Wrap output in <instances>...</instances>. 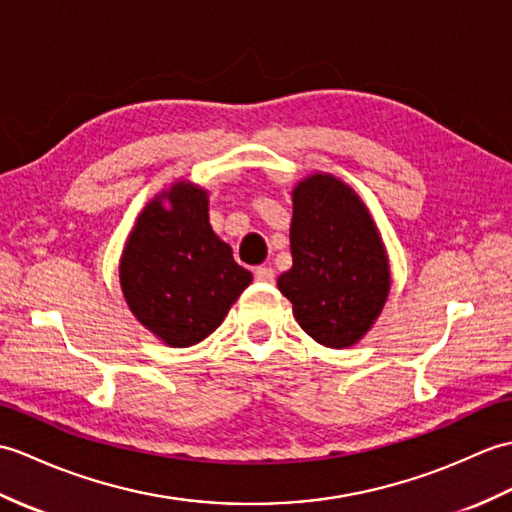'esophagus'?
<instances>
[{"mask_svg":"<svg viewBox=\"0 0 512 512\" xmlns=\"http://www.w3.org/2000/svg\"><path fill=\"white\" fill-rule=\"evenodd\" d=\"M254 278L258 280V282H274L276 280V271L271 269V267H256L254 269Z\"/></svg>","mask_w":512,"mask_h":512,"instance_id":"1","label":"esophagus"}]
</instances>
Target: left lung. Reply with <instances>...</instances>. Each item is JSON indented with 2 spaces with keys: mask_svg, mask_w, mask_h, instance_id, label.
I'll list each match as a JSON object with an SVG mask.
<instances>
[{
  "mask_svg": "<svg viewBox=\"0 0 512 512\" xmlns=\"http://www.w3.org/2000/svg\"><path fill=\"white\" fill-rule=\"evenodd\" d=\"M293 267L278 289L315 342L346 348L368 333L390 291L383 243L366 206L342 181L313 175L293 190Z\"/></svg>",
  "mask_w": 512,
  "mask_h": 512,
  "instance_id": "obj_1",
  "label": "left lung"
}]
</instances>
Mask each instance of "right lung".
Here are the masks:
<instances>
[{
  "label": "right lung",
  "mask_w": 512,
  "mask_h": 512,
  "mask_svg": "<svg viewBox=\"0 0 512 512\" xmlns=\"http://www.w3.org/2000/svg\"><path fill=\"white\" fill-rule=\"evenodd\" d=\"M140 214L120 265L129 309L168 346L186 348L217 331L252 274L212 232L208 197L177 184Z\"/></svg>",
  "instance_id": "add662e5"
}]
</instances>
